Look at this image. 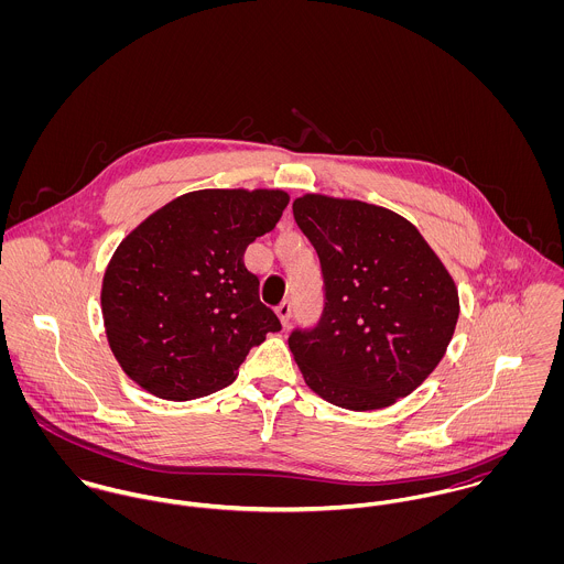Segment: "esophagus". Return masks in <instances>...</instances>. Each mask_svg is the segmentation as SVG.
I'll return each mask as SVG.
<instances>
[{
  "mask_svg": "<svg viewBox=\"0 0 564 564\" xmlns=\"http://www.w3.org/2000/svg\"><path fill=\"white\" fill-rule=\"evenodd\" d=\"M278 317H280V322L282 325H289L291 323V317H293V304L291 302H282L280 306H278Z\"/></svg>",
  "mask_w": 564,
  "mask_h": 564,
  "instance_id": "obj_1",
  "label": "esophagus"
}]
</instances>
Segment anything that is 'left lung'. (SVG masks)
Wrapping results in <instances>:
<instances>
[{
  "instance_id": "1",
  "label": "left lung",
  "mask_w": 564,
  "mask_h": 564,
  "mask_svg": "<svg viewBox=\"0 0 564 564\" xmlns=\"http://www.w3.org/2000/svg\"><path fill=\"white\" fill-rule=\"evenodd\" d=\"M293 215L323 275L322 317L289 336L306 384L349 410L405 398L452 340L454 280L416 228L387 208L304 195Z\"/></svg>"
}]
</instances>
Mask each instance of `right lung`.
I'll return each mask as SVG.
<instances>
[{
  "label": "right lung",
  "mask_w": 564,
  "mask_h": 564,
  "mask_svg": "<svg viewBox=\"0 0 564 564\" xmlns=\"http://www.w3.org/2000/svg\"><path fill=\"white\" fill-rule=\"evenodd\" d=\"M286 204L284 191H195L123 239L101 311L110 349L137 384L171 402L210 395L232 384L267 332L282 329L242 256Z\"/></svg>",
  "instance_id": "1"
}]
</instances>
